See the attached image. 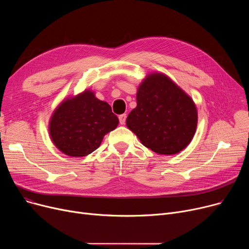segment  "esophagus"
Segmentation results:
<instances>
[{
  "mask_svg": "<svg viewBox=\"0 0 249 249\" xmlns=\"http://www.w3.org/2000/svg\"><path fill=\"white\" fill-rule=\"evenodd\" d=\"M126 114H122V115H120L119 116V120H120V124L121 125H124L125 124V122H126Z\"/></svg>",
  "mask_w": 249,
  "mask_h": 249,
  "instance_id": "34e87169",
  "label": "esophagus"
}]
</instances>
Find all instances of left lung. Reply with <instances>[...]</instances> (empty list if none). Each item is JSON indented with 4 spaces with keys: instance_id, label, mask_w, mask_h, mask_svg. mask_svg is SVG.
I'll return each instance as SVG.
<instances>
[{
    "instance_id": "8db88e82",
    "label": "left lung",
    "mask_w": 249,
    "mask_h": 249,
    "mask_svg": "<svg viewBox=\"0 0 249 249\" xmlns=\"http://www.w3.org/2000/svg\"><path fill=\"white\" fill-rule=\"evenodd\" d=\"M136 102L126 125L143 145L158 154L169 155L190 144L197 128V108L167 75L148 74L137 89Z\"/></svg>"
}]
</instances>
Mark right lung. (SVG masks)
<instances>
[{
    "mask_svg": "<svg viewBox=\"0 0 249 249\" xmlns=\"http://www.w3.org/2000/svg\"><path fill=\"white\" fill-rule=\"evenodd\" d=\"M118 124L119 119L110 105L86 89L58 105L50 118L49 135L62 153L83 158L95 151Z\"/></svg>",
    "mask_w": 249,
    "mask_h": 249,
    "instance_id": "add662e5",
    "label": "right lung"
}]
</instances>
